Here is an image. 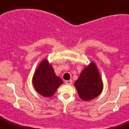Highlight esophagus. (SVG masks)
<instances>
[{
	"label": "esophagus",
	"instance_id": "1",
	"mask_svg": "<svg viewBox=\"0 0 129 129\" xmlns=\"http://www.w3.org/2000/svg\"><path fill=\"white\" fill-rule=\"evenodd\" d=\"M65 83L66 84H67V85H72V80L66 81Z\"/></svg>",
	"mask_w": 129,
	"mask_h": 129
}]
</instances>
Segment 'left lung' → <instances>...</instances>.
<instances>
[{"instance_id": "left-lung-1", "label": "left lung", "mask_w": 129, "mask_h": 129, "mask_svg": "<svg viewBox=\"0 0 129 129\" xmlns=\"http://www.w3.org/2000/svg\"><path fill=\"white\" fill-rule=\"evenodd\" d=\"M74 86L81 99L90 101L101 94L103 88L98 68L91 61L88 67L83 69L80 76L76 81Z\"/></svg>"}]
</instances>
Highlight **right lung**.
Instances as JSON below:
<instances>
[{"label": "right lung", "mask_w": 129, "mask_h": 129, "mask_svg": "<svg viewBox=\"0 0 129 129\" xmlns=\"http://www.w3.org/2000/svg\"><path fill=\"white\" fill-rule=\"evenodd\" d=\"M34 87L42 96L50 98L63 81L55 75L53 67L47 59H43L35 71L32 79Z\"/></svg>", "instance_id": "right-lung-1"}]
</instances>
